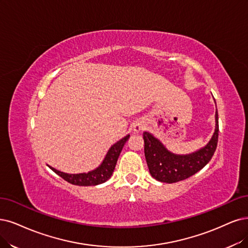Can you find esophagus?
<instances>
[{"label": "esophagus", "instance_id": "1", "mask_svg": "<svg viewBox=\"0 0 248 248\" xmlns=\"http://www.w3.org/2000/svg\"><path fill=\"white\" fill-rule=\"evenodd\" d=\"M145 129V124L143 122H136L134 124H133V131L135 133H139L141 131H143Z\"/></svg>", "mask_w": 248, "mask_h": 248}]
</instances>
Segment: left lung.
Returning <instances> with one entry per match:
<instances>
[{"label":"left lung","instance_id":"left-lung-1","mask_svg":"<svg viewBox=\"0 0 248 248\" xmlns=\"http://www.w3.org/2000/svg\"><path fill=\"white\" fill-rule=\"evenodd\" d=\"M217 110H216V127L212 139L204 147L190 154L181 155L172 153L151 133L144 132V152L150 175L155 180L168 184L177 183L193 176L212 159L217 149Z\"/></svg>","mask_w":248,"mask_h":248}]
</instances>
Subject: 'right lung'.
Listing matches in <instances>:
<instances>
[{
  "label": "right lung",
  "mask_w": 248,
  "mask_h": 248,
  "mask_svg": "<svg viewBox=\"0 0 248 248\" xmlns=\"http://www.w3.org/2000/svg\"><path fill=\"white\" fill-rule=\"evenodd\" d=\"M130 135L124 137L123 139L117 141L113 144L111 147L109 148L108 152L106 153L103 161L101 162L100 166L93 170H90L88 172H81V173H67L60 171L56 169H54L48 166L54 172H56L58 176L62 179L67 181L72 185L77 186H96L102 183L106 182L110 177L112 176V172L115 169L116 162L118 159L119 154H121L124 144L129 140Z\"/></svg>",
  "instance_id": "1"
}]
</instances>
